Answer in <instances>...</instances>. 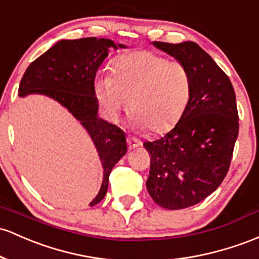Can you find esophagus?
I'll return each mask as SVG.
<instances>
[{
  "mask_svg": "<svg viewBox=\"0 0 259 259\" xmlns=\"http://www.w3.org/2000/svg\"><path fill=\"white\" fill-rule=\"evenodd\" d=\"M126 143H127V147H129V150L136 149V147H139L141 145L140 140H138V139L135 138H130V136L126 139Z\"/></svg>",
  "mask_w": 259,
  "mask_h": 259,
  "instance_id": "1",
  "label": "esophagus"
}]
</instances>
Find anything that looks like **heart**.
<instances>
[{
  "instance_id": "heart-1",
  "label": "heart",
  "mask_w": 259,
  "mask_h": 259,
  "mask_svg": "<svg viewBox=\"0 0 259 259\" xmlns=\"http://www.w3.org/2000/svg\"><path fill=\"white\" fill-rule=\"evenodd\" d=\"M99 103L112 119L129 99L132 121L151 134L171 130L186 112L192 95V76L180 61L152 51H133L115 58L112 75L96 79Z\"/></svg>"
}]
</instances>
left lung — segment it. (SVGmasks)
Wrapping results in <instances>:
<instances>
[{
	"instance_id": "obj_1",
	"label": "left lung",
	"mask_w": 259,
	"mask_h": 259,
	"mask_svg": "<svg viewBox=\"0 0 259 259\" xmlns=\"http://www.w3.org/2000/svg\"><path fill=\"white\" fill-rule=\"evenodd\" d=\"M188 67L192 95L169 133L144 143L151 155L146 188L157 205L178 210L195 205L226 177L238 136V113L231 81L194 41H153Z\"/></svg>"
}]
</instances>
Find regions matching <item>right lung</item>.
<instances>
[{
	"instance_id": "1",
	"label": "right lung",
	"mask_w": 259,
	"mask_h": 259,
	"mask_svg": "<svg viewBox=\"0 0 259 259\" xmlns=\"http://www.w3.org/2000/svg\"><path fill=\"white\" fill-rule=\"evenodd\" d=\"M126 48L110 39L82 38L60 40L45 51L25 70L18 95H44L59 102L86 129L97 149L103 182L90 206L98 204L107 194L113 167L126 153V140L120 127L98 118L96 73L110 49Z\"/></svg>"
}]
</instances>
